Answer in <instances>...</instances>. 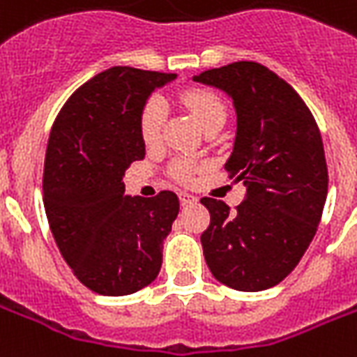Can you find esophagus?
Returning a JSON list of instances; mask_svg holds the SVG:
<instances>
[{"instance_id":"esophagus-1","label":"esophagus","mask_w":357,"mask_h":357,"mask_svg":"<svg viewBox=\"0 0 357 357\" xmlns=\"http://www.w3.org/2000/svg\"><path fill=\"white\" fill-rule=\"evenodd\" d=\"M179 200H181V204L183 206H191L199 202V199H197L195 195H191V192H187V191L179 192Z\"/></svg>"}]
</instances>
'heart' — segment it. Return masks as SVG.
Returning a JSON list of instances; mask_svg holds the SVG:
<instances>
[{"mask_svg": "<svg viewBox=\"0 0 357 357\" xmlns=\"http://www.w3.org/2000/svg\"><path fill=\"white\" fill-rule=\"evenodd\" d=\"M181 104L185 105L199 126L204 130L215 123H225L227 109L223 100L210 91L191 89L181 94ZM166 107L160 98L153 96L145 102L142 115H139V134L145 144H155L160 138L162 125H165ZM174 176L178 179H189L192 172V165L189 160H178L174 165Z\"/></svg>", "mask_w": 357, "mask_h": 357, "instance_id": "heart-1", "label": "heart"}]
</instances>
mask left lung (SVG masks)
I'll list each match as a JSON object with an SVG mask.
<instances>
[{"mask_svg": "<svg viewBox=\"0 0 357 357\" xmlns=\"http://www.w3.org/2000/svg\"><path fill=\"white\" fill-rule=\"evenodd\" d=\"M192 81L232 100L236 138L225 170L248 189L236 212L200 200L210 212L200 236L206 265L232 289L263 291L297 266L321 219L327 165L318 125L299 94L257 62L213 68Z\"/></svg>", "mask_w": 357, "mask_h": 357, "instance_id": "left-lung-1", "label": "left lung"}]
</instances>
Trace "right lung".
I'll return each instance as SVG.
<instances>
[{
	"label": "right lung",
	"instance_id": "add662e5",
	"mask_svg": "<svg viewBox=\"0 0 357 357\" xmlns=\"http://www.w3.org/2000/svg\"><path fill=\"white\" fill-rule=\"evenodd\" d=\"M176 73L115 66L73 92L52 125L43 204L52 236L79 282L107 297L157 278L162 244L178 218L176 192L125 195V172L145 157L139 115Z\"/></svg>",
	"mask_w": 357,
	"mask_h": 357
}]
</instances>
